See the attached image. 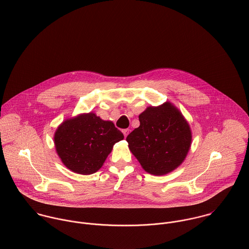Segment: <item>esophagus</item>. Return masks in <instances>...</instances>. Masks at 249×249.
I'll return each mask as SVG.
<instances>
[{
  "mask_svg": "<svg viewBox=\"0 0 249 249\" xmlns=\"http://www.w3.org/2000/svg\"><path fill=\"white\" fill-rule=\"evenodd\" d=\"M122 132H123V134H124V137L126 138V137L128 136V134H129V129H124Z\"/></svg>",
  "mask_w": 249,
  "mask_h": 249,
  "instance_id": "obj_1",
  "label": "esophagus"
}]
</instances>
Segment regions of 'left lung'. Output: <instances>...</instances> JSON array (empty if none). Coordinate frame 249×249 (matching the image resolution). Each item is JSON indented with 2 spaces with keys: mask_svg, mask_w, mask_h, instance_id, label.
<instances>
[{
  "mask_svg": "<svg viewBox=\"0 0 249 249\" xmlns=\"http://www.w3.org/2000/svg\"><path fill=\"white\" fill-rule=\"evenodd\" d=\"M139 120L126 141L144 171L160 176L180 166L192 143L190 125L180 110L167 102L147 107Z\"/></svg>",
  "mask_w": 249,
  "mask_h": 249,
  "instance_id": "left-lung-1",
  "label": "left lung"
}]
</instances>
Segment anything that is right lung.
<instances>
[{"instance_id": "1", "label": "right lung", "mask_w": 249, "mask_h": 249, "mask_svg": "<svg viewBox=\"0 0 249 249\" xmlns=\"http://www.w3.org/2000/svg\"><path fill=\"white\" fill-rule=\"evenodd\" d=\"M53 139L65 166L75 173L90 175L101 169L113 144L124 136L111 121L90 112L62 122Z\"/></svg>"}]
</instances>
